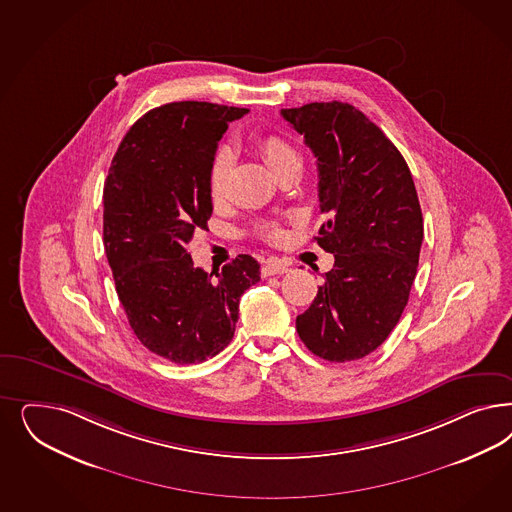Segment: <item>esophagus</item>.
Returning <instances> with one entry per match:
<instances>
[{
    "mask_svg": "<svg viewBox=\"0 0 512 512\" xmlns=\"http://www.w3.org/2000/svg\"><path fill=\"white\" fill-rule=\"evenodd\" d=\"M288 273V265L277 262V260H271L262 267V275L264 277H271V275H284Z\"/></svg>",
    "mask_w": 512,
    "mask_h": 512,
    "instance_id": "esophagus-1",
    "label": "esophagus"
}]
</instances>
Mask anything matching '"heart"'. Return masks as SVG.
<instances>
[{
    "instance_id": "b5f03b06",
    "label": "heart",
    "mask_w": 512,
    "mask_h": 512,
    "mask_svg": "<svg viewBox=\"0 0 512 512\" xmlns=\"http://www.w3.org/2000/svg\"><path fill=\"white\" fill-rule=\"evenodd\" d=\"M258 149L262 152L265 162L271 165V169H275L277 165L290 160V158H299L296 149L292 145H288L279 135H265L258 141ZM231 158L228 152L220 150L213 158V164L209 167V194L215 201H220L228 194V181H230ZM256 231L260 237H264L265 241L277 243L284 237V231L277 222H262L256 226Z\"/></svg>"
}]
</instances>
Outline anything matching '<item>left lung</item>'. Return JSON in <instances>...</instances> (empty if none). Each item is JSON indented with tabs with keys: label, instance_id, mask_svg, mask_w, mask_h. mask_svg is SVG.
<instances>
[{
	"label": "left lung",
	"instance_id": "obj_1",
	"mask_svg": "<svg viewBox=\"0 0 512 512\" xmlns=\"http://www.w3.org/2000/svg\"><path fill=\"white\" fill-rule=\"evenodd\" d=\"M281 115L316 156L328 222L314 241L335 258L296 330L318 358L360 360L396 328L416 277L424 220L413 175L379 126L348 103Z\"/></svg>",
	"mask_w": 512,
	"mask_h": 512
}]
</instances>
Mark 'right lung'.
I'll use <instances>...</instances> for the list:
<instances>
[{
  "label": "right lung",
  "mask_w": 512,
  "mask_h": 512,
  "mask_svg": "<svg viewBox=\"0 0 512 512\" xmlns=\"http://www.w3.org/2000/svg\"><path fill=\"white\" fill-rule=\"evenodd\" d=\"M248 109L175 101L141 116L116 150L103 188V243L116 294L137 339L173 363L230 345L239 299L260 264L239 254L209 275L188 254L213 213L209 167L228 124Z\"/></svg>",
  "instance_id": "right-lung-1"
}]
</instances>
